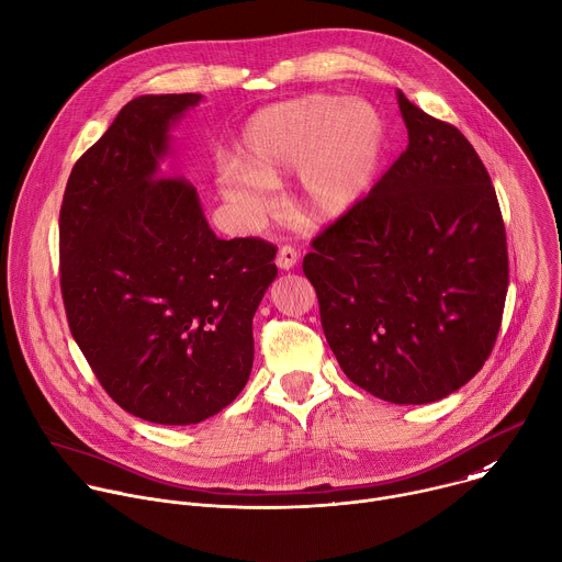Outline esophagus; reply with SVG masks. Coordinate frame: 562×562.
Instances as JSON below:
<instances>
[{
    "label": "esophagus",
    "mask_w": 562,
    "mask_h": 562,
    "mask_svg": "<svg viewBox=\"0 0 562 562\" xmlns=\"http://www.w3.org/2000/svg\"><path fill=\"white\" fill-rule=\"evenodd\" d=\"M297 258H300V254H297V249H295V247H291V245H282V247H280V251H278L276 262H278V267H280V269L289 271V269H293V267H295Z\"/></svg>",
    "instance_id": "esophagus-1"
}]
</instances>
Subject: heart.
Here are the masks:
<instances>
[{"label": "heart", "instance_id": "heart-1", "mask_svg": "<svg viewBox=\"0 0 562 562\" xmlns=\"http://www.w3.org/2000/svg\"><path fill=\"white\" fill-rule=\"evenodd\" d=\"M384 121L361 99L306 94L260 110L240 160L218 162L223 196L249 221L269 214L273 184L297 171L300 207L313 223L346 214L370 187L384 151Z\"/></svg>", "mask_w": 562, "mask_h": 562}]
</instances>
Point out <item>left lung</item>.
Masks as SVG:
<instances>
[{"label":"left lung","mask_w":562,"mask_h":562,"mask_svg":"<svg viewBox=\"0 0 562 562\" xmlns=\"http://www.w3.org/2000/svg\"><path fill=\"white\" fill-rule=\"evenodd\" d=\"M408 147L304 256L346 378L391 404H432L490 357L507 295L505 225L470 140L397 92Z\"/></svg>","instance_id":"1"}]
</instances>
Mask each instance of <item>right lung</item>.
I'll use <instances>...</instances> for the list:
<instances>
[{
  "label": "right lung",
  "mask_w": 562,
  "mask_h": 562,
  "mask_svg": "<svg viewBox=\"0 0 562 562\" xmlns=\"http://www.w3.org/2000/svg\"><path fill=\"white\" fill-rule=\"evenodd\" d=\"M201 94L132 99L75 162L59 212L66 317L130 415L190 426L227 408L254 366V313L278 247L221 240L196 187L167 176L169 125Z\"/></svg>",
  "instance_id": "obj_1"
}]
</instances>
